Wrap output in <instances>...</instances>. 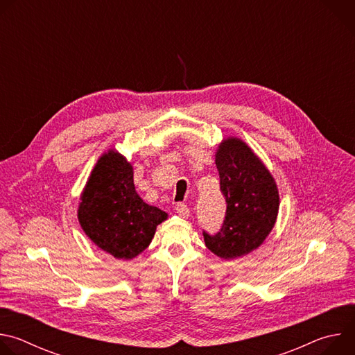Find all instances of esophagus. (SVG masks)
Here are the masks:
<instances>
[{
	"instance_id": "34e87169",
	"label": "esophagus",
	"mask_w": 355,
	"mask_h": 355,
	"mask_svg": "<svg viewBox=\"0 0 355 355\" xmlns=\"http://www.w3.org/2000/svg\"><path fill=\"white\" fill-rule=\"evenodd\" d=\"M175 212L181 216V218H187L189 215V208L182 204V202H178V204L175 205Z\"/></svg>"
}]
</instances>
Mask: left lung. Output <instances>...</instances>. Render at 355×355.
Listing matches in <instances>:
<instances>
[{
	"instance_id": "8db88e82",
	"label": "left lung",
	"mask_w": 355,
	"mask_h": 355,
	"mask_svg": "<svg viewBox=\"0 0 355 355\" xmlns=\"http://www.w3.org/2000/svg\"><path fill=\"white\" fill-rule=\"evenodd\" d=\"M216 168L226 214L219 232L204 230V240L220 259L243 257L272 230L279 208L278 189L270 171L240 139L230 137L219 146Z\"/></svg>"
}]
</instances>
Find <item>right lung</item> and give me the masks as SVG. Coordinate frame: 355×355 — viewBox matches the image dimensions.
<instances>
[{
	"label": "right lung",
	"mask_w": 355,
	"mask_h": 355,
	"mask_svg": "<svg viewBox=\"0 0 355 355\" xmlns=\"http://www.w3.org/2000/svg\"><path fill=\"white\" fill-rule=\"evenodd\" d=\"M166 219V212L137 195L133 168L123 156L110 150L98 160L81 195L78 220L99 248L130 260L146 250Z\"/></svg>",
	"instance_id": "add662e5"
}]
</instances>
